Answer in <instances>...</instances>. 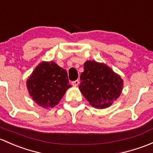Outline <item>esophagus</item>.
Instances as JSON below:
<instances>
[{"instance_id": "esophagus-1", "label": "esophagus", "mask_w": 153, "mask_h": 153, "mask_svg": "<svg viewBox=\"0 0 153 153\" xmlns=\"http://www.w3.org/2000/svg\"><path fill=\"white\" fill-rule=\"evenodd\" d=\"M79 83V79H76V80H75V81L72 82V85H78Z\"/></svg>"}]
</instances>
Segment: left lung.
Wrapping results in <instances>:
<instances>
[{
	"mask_svg": "<svg viewBox=\"0 0 153 153\" xmlns=\"http://www.w3.org/2000/svg\"><path fill=\"white\" fill-rule=\"evenodd\" d=\"M79 85L85 98L92 106L105 108L117 100L122 93L123 80L105 64L87 61L80 76Z\"/></svg>",
	"mask_w": 153,
	"mask_h": 153,
	"instance_id": "8db88e82",
	"label": "left lung"
}]
</instances>
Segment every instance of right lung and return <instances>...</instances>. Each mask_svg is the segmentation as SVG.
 Returning <instances> with one entry per match:
<instances>
[{
  "label": "right lung",
  "instance_id": "obj_1",
  "mask_svg": "<svg viewBox=\"0 0 153 153\" xmlns=\"http://www.w3.org/2000/svg\"><path fill=\"white\" fill-rule=\"evenodd\" d=\"M67 71L53 62H42L28 79L27 88L33 100L43 108L59 103L68 88Z\"/></svg>",
  "mask_w": 153,
  "mask_h": 153
}]
</instances>
